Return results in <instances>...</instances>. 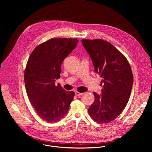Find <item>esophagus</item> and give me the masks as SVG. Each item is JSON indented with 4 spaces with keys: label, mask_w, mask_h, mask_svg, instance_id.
Here are the masks:
<instances>
[{
    "label": "esophagus",
    "mask_w": 152,
    "mask_h": 152,
    "mask_svg": "<svg viewBox=\"0 0 152 152\" xmlns=\"http://www.w3.org/2000/svg\"><path fill=\"white\" fill-rule=\"evenodd\" d=\"M83 94H84V93L79 92H78V91H75V95H76V96H80V95H83Z\"/></svg>",
    "instance_id": "obj_1"
}]
</instances>
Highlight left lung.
Masks as SVG:
<instances>
[{"label":"left lung","instance_id":"8db88e82","mask_svg":"<svg viewBox=\"0 0 152 152\" xmlns=\"http://www.w3.org/2000/svg\"><path fill=\"white\" fill-rule=\"evenodd\" d=\"M81 41L95 71L102 78L101 96L94 92L95 101L88 113L99 124L109 123L122 112L129 101L133 82L132 69L125 56L108 42Z\"/></svg>","mask_w":152,"mask_h":152}]
</instances>
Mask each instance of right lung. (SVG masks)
Masks as SVG:
<instances>
[{"instance_id": "obj_1", "label": "right lung", "mask_w": 152, "mask_h": 152, "mask_svg": "<svg viewBox=\"0 0 152 152\" xmlns=\"http://www.w3.org/2000/svg\"><path fill=\"white\" fill-rule=\"evenodd\" d=\"M77 39L53 38L37 46L30 54L24 73L28 99L37 115L47 122H56L66 114L75 93L58 84L61 65L75 48Z\"/></svg>"}]
</instances>
